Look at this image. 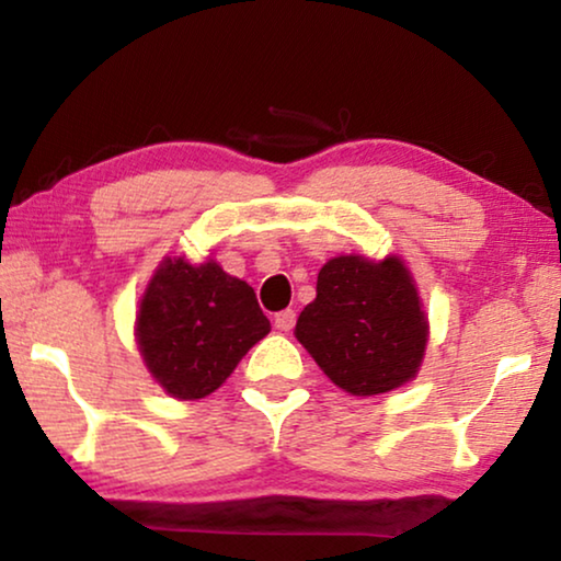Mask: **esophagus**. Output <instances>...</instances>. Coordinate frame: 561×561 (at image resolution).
Here are the masks:
<instances>
[{
  "instance_id": "obj_1",
  "label": "esophagus",
  "mask_w": 561,
  "mask_h": 561,
  "mask_svg": "<svg viewBox=\"0 0 561 561\" xmlns=\"http://www.w3.org/2000/svg\"><path fill=\"white\" fill-rule=\"evenodd\" d=\"M275 329H280V332H290V329L296 327V311L294 309H286L280 313H275Z\"/></svg>"
}]
</instances>
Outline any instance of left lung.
Instances as JSON below:
<instances>
[{
  "label": "left lung",
  "mask_w": 561,
  "mask_h": 561,
  "mask_svg": "<svg viewBox=\"0 0 561 561\" xmlns=\"http://www.w3.org/2000/svg\"><path fill=\"white\" fill-rule=\"evenodd\" d=\"M296 340L334 386L378 396L416 378L428 324L401 257H332L319 271L317 298L296 321Z\"/></svg>",
  "instance_id": "8db88e82"
}]
</instances>
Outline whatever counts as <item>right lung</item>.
I'll use <instances>...</instances> for the list:
<instances>
[{
    "mask_svg": "<svg viewBox=\"0 0 561 561\" xmlns=\"http://www.w3.org/2000/svg\"><path fill=\"white\" fill-rule=\"evenodd\" d=\"M271 332L255 290L209 263L165 257L137 311V347L152 378L181 401L217 390Z\"/></svg>",
    "mask_w": 561,
    "mask_h": 561,
    "instance_id": "1",
    "label": "right lung"
}]
</instances>
